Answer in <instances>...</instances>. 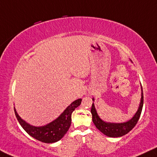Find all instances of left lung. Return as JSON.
Returning a JSON list of instances; mask_svg holds the SVG:
<instances>
[{
	"label": "left lung",
	"instance_id": "1",
	"mask_svg": "<svg viewBox=\"0 0 157 157\" xmlns=\"http://www.w3.org/2000/svg\"><path fill=\"white\" fill-rule=\"evenodd\" d=\"M141 90H142V95H141L142 97H141L140 106H139L138 111L132 119L124 123H107L103 121L98 117L94 103H92V108H91V113L92 115V121L97 128L104 135H107L108 137H111V138H118V137L123 136V135L127 134L129 131L132 130L138 123L141 112H142L143 105H144V93H143L142 86H141Z\"/></svg>",
	"mask_w": 157,
	"mask_h": 157
}]
</instances>
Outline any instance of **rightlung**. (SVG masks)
<instances>
[{
	"label": "right lung",
	"instance_id": "1",
	"mask_svg": "<svg viewBox=\"0 0 157 157\" xmlns=\"http://www.w3.org/2000/svg\"><path fill=\"white\" fill-rule=\"evenodd\" d=\"M82 99L75 100L57 119L43 127H37L28 124L19 117L15 108L14 112L19 123L29 135L40 142L52 144L60 140L67 132L71 124V114L75 108L80 105Z\"/></svg>",
	"mask_w": 157,
	"mask_h": 157
}]
</instances>
